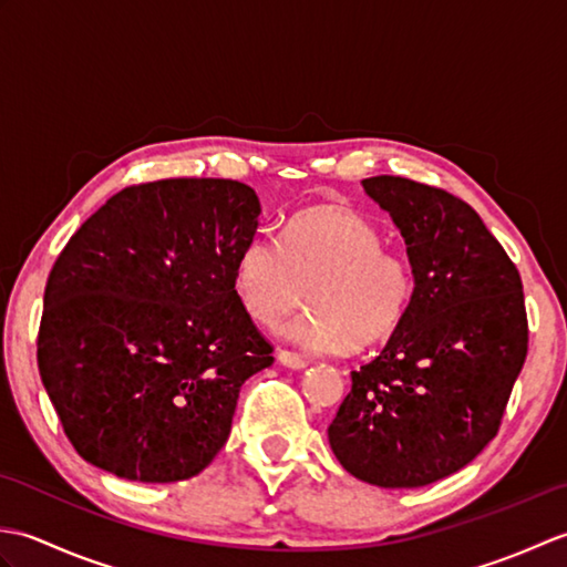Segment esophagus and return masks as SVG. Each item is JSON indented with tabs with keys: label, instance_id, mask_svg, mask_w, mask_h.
I'll list each match as a JSON object with an SVG mask.
<instances>
[{
	"label": "esophagus",
	"instance_id": "obj_1",
	"mask_svg": "<svg viewBox=\"0 0 567 567\" xmlns=\"http://www.w3.org/2000/svg\"><path fill=\"white\" fill-rule=\"evenodd\" d=\"M277 360H280L285 368H292V370L307 368V360L302 355H297L292 351H282V348H280V351H277Z\"/></svg>",
	"mask_w": 567,
	"mask_h": 567
}]
</instances>
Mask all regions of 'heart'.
<instances>
[{
	"mask_svg": "<svg viewBox=\"0 0 567 567\" xmlns=\"http://www.w3.org/2000/svg\"><path fill=\"white\" fill-rule=\"evenodd\" d=\"M380 228L363 214L321 204L295 214L282 244L256 236L236 260V295L258 323L275 329L305 302L290 336L315 353L365 348L392 333L414 297V268L384 250Z\"/></svg>",
	"mask_w": 567,
	"mask_h": 567,
	"instance_id": "b5f03b06",
	"label": "heart"
}]
</instances>
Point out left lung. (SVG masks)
<instances>
[{
	"mask_svg": "<svg viewBox=\"0 0 567 567\" xmlns=\"http://www.w3.org/2000/svg\"><path fill=\"white\" fill-rule=\"evenodd\" d=\"M363 189L400 228L414 297L382 353L351 372L329 443L363 483L424 487L497 436L528 348L524 287L463 199L394 175Z\"/></svg>",
	"mask_w": 567,
	"mask_h": 567,
	"instance_id": "left-lung-1",
	"label": "left lung"
}]
</instances>
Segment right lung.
Instances as JSON below:
<instances>
[{
    "label": "right lung",
    "instance_id": "right-lung-1",
    "mask_svg": "<svg viewBox=\"0 0 567 567\" xmlns=\"http://www.w3.org/2000/svg\"><path fill=\"white\" fill-rule=\"evenodd\" d=\"M260 202L236 179L177 177L106 199L60 252L43 295L39 372L84 461L177 483L221 451L272 346L236 295Z\"/></svg>",
    "mask_w": 567,
    "mask_h": 567
}]
</instances>
